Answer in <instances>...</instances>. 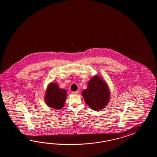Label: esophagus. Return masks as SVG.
I'll use <instances>...</instances> for the list:
<instances>
[{"mask_svg": "<svg viewBox=\"0 0 157 157\" xmlns=\"http://www.w3.org/2000/svg\"><path fill=\"white\" fill-rule=\"evenodd\" d=\"M72 93H73V94H74V95H77V94H78V91H73V92H72Z\"/></svg>", "mask_w": 157, "mask_h": 157, "instance_id": "1", "label": "esophagus"}]
</instances>
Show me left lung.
<instances>
[{"mask_svg":"<svg viewBox=\"0 0 157 157\" xmlns=\"http://www.w3.org/2000/svg\"><path fill=\"white\" fill-rule=\"evenodd\" d=\"M85 102L94 110L103 109L109 102L110 93L107 84L98 76H94L88 82L87 88L82 93Z\"/></svg>","mask_w":157,"mask_h":157,"instance_id":"obj_1","label":"left lung"}]
</instances>
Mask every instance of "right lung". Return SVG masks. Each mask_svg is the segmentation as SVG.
<instances>
[{
	"mask_svg": "<svg viewBox=\"0 0 157 157\" xmlns=\"http://www.w3.org/2000/svg\"><path fill=\"white\" fill-rule=\"evenodd\" d=\"M67 97V91L60 89L56 83H51L47 88L45 101L48 106L60 109L64 106Z\"/></svg>",
	"mask_w": 157,
	"mask_h": 157,
	"instance_id": "obj_1",
	"label": "right lung"
}]
</instances>
